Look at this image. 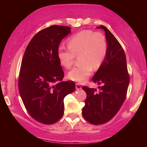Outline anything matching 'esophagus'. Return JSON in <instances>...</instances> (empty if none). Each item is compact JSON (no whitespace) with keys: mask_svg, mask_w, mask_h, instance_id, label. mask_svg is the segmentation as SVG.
I'll list each match as a JSON object with an SVG mask.
<instances>
[{"mask_svg":"<svg viewBox=\"0 0 147 147\" xmlns=\"http://www.w3.org/2000/svg\"><path fill=\"white\" fill-rule=\"evenodd\" d=\"M76 89L77 90H79V89H82V86L80 85L78 83H76Z\"/></svg>","mask_w":147,"mask_h":147,"instance_id":"esophagus-1","label":"esophagus"}]
</instances>
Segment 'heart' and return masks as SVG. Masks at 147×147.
<instances>
[{"label":"heart","instance_id":"heart-1","mask_svg":"<svg viewBox=\"0 0 147 147\" xmlns=\"http://www.w3.org/2000/svg\"><path fill=\"white\" fill-rule=\"evenodd\" d=\"M67 46L68 49L59 47L58 58L62 66L70 69L79 55L81 64L68 73L69 79L79 83L85 82L93 68L96 70L100 67L108 53L105 36L91 30H83L73 35L68 39Z\"/></svg>","mask_w":147,"mask_h":147}]
</instances>
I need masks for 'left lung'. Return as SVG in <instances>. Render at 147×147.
I'll return each mask as SVG.
<instances>
[{
    "mask_svg": "<svg viewBox=\"0 0 147 147\" xmlns=\"http://www.w3.org/2000/svg\"><path fill=\"white\" fill-rule=\"evenodd\" d=\"M97 28L105 31L108 53L92 80L102 86L98 92L96 89L83 87L87 97L82 112L84 118L94 125L107 123L117 113L126 99L130 82L123 47L106 26Z\"/></svg>",
    "mask_w": 147,
    "mask_h": 147,
    "instance_id": "obj_1",
    "label": "left lung"
}]
</instances>
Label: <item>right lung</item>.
I'll use <instances>...</instances> for the list:
<instances>
[{"label":"right lung","instance_id":"1","mask_svg":"<svg viewBox=\"0 0 147 147\" xmlns=\"http://www.w3.org/2000/svg\"><path fill=\"white\" fill-rule=\"evenodd\" d=\"M71 33L69 26L53 25L30 41L21 62L19 91L27 111L45 124L56 123L64 113L63 100L75 90L73 81L61 82L64 72L58 58L60 42Z\"/></svg>","mask_w":147,"mask_h":147}]
</instances>
